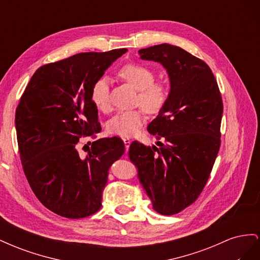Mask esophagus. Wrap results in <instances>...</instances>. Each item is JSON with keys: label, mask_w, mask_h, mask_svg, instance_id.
Returning <instances> with one entry per match:
<instances>
[{"label": "esophagus", "mask_w": 260, "mask_h": 260, "mask_svg": "<svg viewBox=\"0 0 260 260\" xmlns=\"http://www.w3.org/2000/svg\"><path fill=\"white\" fill-rule=\"evenodd\" d=\"M130 144H131V141H130L129 139H124V140H123V145H124V148H125V151H127V149L129 148Z\"/></svg>", "instance_id": "34e87169"}]
</instances>
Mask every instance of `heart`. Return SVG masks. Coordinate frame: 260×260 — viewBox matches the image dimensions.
Returning <instances> with one entry per match:
<instances>
[{
  "instance_id": "heart-1",
  "label": "heart",
  "mask_w": 260,
  "mask_h": 260,
  "mask_svg": "<svg viewBox=\"0 0 260 260\" xmlns=\"http://www.w3.org/2000/svg\"><path fill=\"white\" fill-rule=\"evenodd\" d=\"M119 77L139 91L138 103L147 112H159L166 103L168 88L161 82H154L155 75L148 67L141 64H128L119 70ZM91 99L100 111H107L109 108V82L106 78H101L94 83ZM144 122V111L137 109L116 114L109 120L107 128L113 135L130 138L136 135Z\"/></svg>"
}]
</instances>
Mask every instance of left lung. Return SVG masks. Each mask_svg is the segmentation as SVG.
I'll return each instance as SVG.
<instances>
[{"label": "left lung", "instance_id": "1", "mask_svg": "<svg viewBox=\"0 0 260 260\" xmlns=\"http://www.w3.org/2000/svg\"><path fill=\"white\" fill-rule=\"evenodd\" d=\"M138 53L166 69L170 91L147 125L159 147L135 141L129 158L153 209L170 216L194 203L207 182L220 147L222 100L206 62L179 46L162 43Z\"/></svg>", "mask_w": 260, "mask_h": 260}]
</instances>
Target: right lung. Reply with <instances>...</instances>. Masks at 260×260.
I'll return each mask as SVG.
<instances>
[{"instance_id":"right-lung-1","label":"right lung","mask_w":260,"mask_h":260,"mask_svg":"<svg viewBox=\"0 0 260 260\" xmlns=\"http://www.w3.org/2000/svg\"><path fill=\"white\" fill-rule=\"evenodd\" d=\"M127 51L80 53L44 65L21 95L15 125L22 168L38 200L61 217L95 214L108 169L124 153L117 137L95 140L85 157L77 145L81 137L101 132L91 91Z\"/></svg>"}]
</instances>
